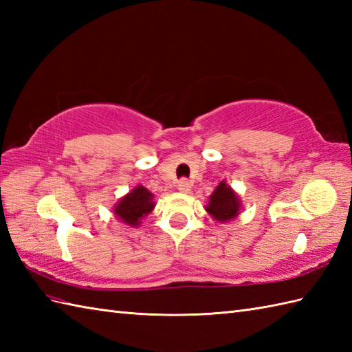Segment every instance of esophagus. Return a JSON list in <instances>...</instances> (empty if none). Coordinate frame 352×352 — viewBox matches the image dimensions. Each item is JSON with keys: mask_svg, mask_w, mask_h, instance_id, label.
I'll use <instances>...</instances> for the list:
<instances>
[{"mask_svg": "<svg viewBox=\"0 0 352 352\" xmlns=\"http://www.w3.org/2000/svg\"><path fill=\"white\" fill-rule=\"evenodd\" d=\"M177 189L180 192H189L192 189V182L188 180V178H182V180H178L177 183Z\"/></svg>", "mask_w": 352, "mask_h": 352, "instance_id": "esophagus-1", "label": "esophagus"}]
</instances>
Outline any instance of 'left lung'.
I'll use <instances>...</instances> for the list:
<instances>
[{
  "label": "left lung",
  "instance_id": "8db88e82",
  "mask_svg": "<svg viewBox=\"0 0 352 352\" xmlns=\"http://www.w3.org/2000/svg\"><path fill=\"white\" fill-rule=\"evenodd\" d=\"M239 198L236 193L231 190V188L226 184V182H221L218 188L212 193L210 201L206 210L210 213L216 221L219 222H228L230 219H234L239 213Z\"/></svg>",
  "mask_w": 352,
  "mask_h": 352
}]
</instances>
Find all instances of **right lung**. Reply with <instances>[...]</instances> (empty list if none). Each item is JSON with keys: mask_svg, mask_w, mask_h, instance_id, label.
I'll use <instances>...</instances> for the list:
<instances>
[{"mask_svg": "<svg viewBox=\"0 0 352 352\" xmlns=\"http://www.w3.org/2000/svg\"><path fill=\"white\" fill-rule=\"evenodd\" d=\"M153 193L144 186H138L116 204L115 214L122 222L136 227L140 223V219L153 210Z\"/></svg>", "mask_w": 352, "mask_h": 352, "instance_id": "obj_1", "label": "right lung"}]
</instances>
